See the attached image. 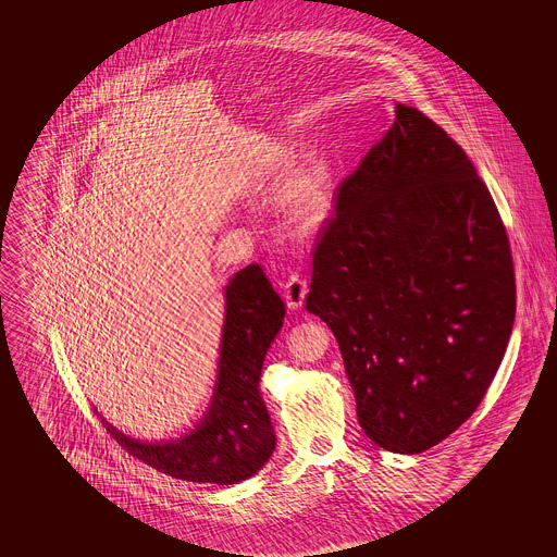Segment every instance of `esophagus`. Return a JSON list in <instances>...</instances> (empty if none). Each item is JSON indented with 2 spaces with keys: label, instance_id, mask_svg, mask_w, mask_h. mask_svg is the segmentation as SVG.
Returning a JSON list of instances; mask_svg holds the SVG:
<instances>
[{
  "label": "esophagus",
  "instance_id": "34e87169",
  "mask_svg": "<svg viewBox=\"0 0 557 557\" xmlns=\"http://www.w3.org/2000/svg\"><path fill=\"white\" fill-rule=\"evenodd\" d=\"M306 294H308V282H306V277H302L300 273H292L289 277H287L286 282H284V298H286V304L294 310V308H300L304 304V298H306Z\"/></svg>",
  "mask_w": 557,
  "mask_h": 557
}]
</instances>
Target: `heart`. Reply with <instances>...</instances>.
I'll return each mask as SVG.
<instances>
[{"label":"heart","instance_id":"1","mask_svg":"<svg viewBox=\"0 0 557 557\" xmlns=\"http://www.w3.org/2000/svg\"><path fill=\"white\" fill-rule=\"evenodd\" d=\"M331 208V175L326 161L312 157L292 173L284 191V210L292 226L312 231Z\"/></svg>","mask_w":557,"mask_h":557}]
</instances>
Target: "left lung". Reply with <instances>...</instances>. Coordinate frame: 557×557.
Instances as JSON below:
<instances>
[{
	"instance_id": "8db88e82",
	"label": "left lung",
	"mask_w": 557,
	"mask_h": 557,
	"mask_svg": "<svg viewBox=\"0 0 557 557\" xmlns=\"http://www.w3.org/2000/svg\"><path fill=\"white\" fill-rule=\"evenodd\" d=\"M306 308L337 337L366 435L394 454L449 437L486 396L517 310L505 222L472 161L421 110L337 187Z\"/></svg>"
}]
</instances>
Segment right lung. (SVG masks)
<instances>
[{
	"instance_id": "right-lung-1",
	"label": "right lung",
	"mask_w": 557,
	"mask_h": 557,
	"mask_svg": "<svg viewBox=\"0 0 557 557\" xmlns=\"http://www.w3.org/2000/svg\"><path fill=\"white\" fill-rule=\"evenodd\" d=\"M286 304L259 263L238 271L226 286V317L219 380L203 421L169 443H140L101 419L106 433L128 456L157 472L198 484H236L263 468L275 449L259 377L271 341L284 324Z\"/></svg>"
}]
</instances>
